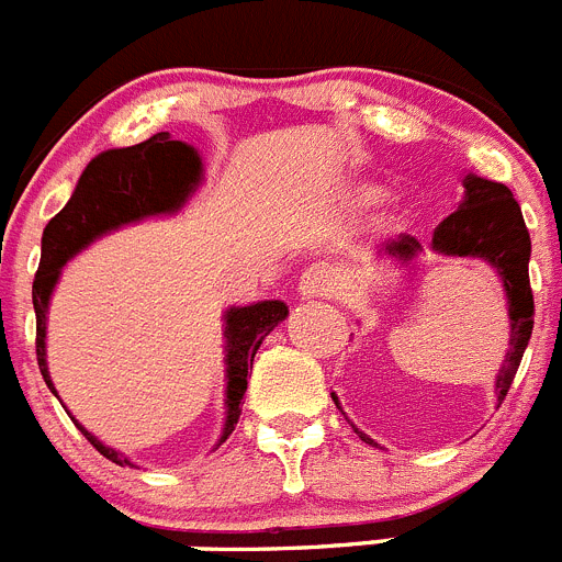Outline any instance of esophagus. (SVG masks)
Returning <instances> with one entry per match:
<instances>
[{
    "instance_id": "34e87169",
    "label": "esophagus",
    "mask_w": 562,
    "mask_h": 562,
    "mask_svg": "<svg viewBox=\"0 0 562 562\" xmlns=\"http://www.w3.org/2000/svg\"><path fill=\"white\" fill-rule=\"evenodd\" d=\"M337 290V278H334L331 267L326 265H312L301 276V284H297V292L303 297H328Z\"/></svg>"
}]
</instances>
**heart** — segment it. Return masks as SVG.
<instances>
[{
	"instance_id": "b5f03b06",
	"label": "heart",
	"mask_w": 562,
	"mask_h": 562,
	"mask_svg": "<svg viewBox=\"0 0 562 562\" xmlns=\"http://www.w3.org/2000/svg\"><path fill=\"white\" fill-rule=\"evenodd\" d=\"M364 194H368V198H370V194H373V189H368V192H364Z\"/></svg>"
}]
</instances>
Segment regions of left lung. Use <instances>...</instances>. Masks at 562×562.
<instances>
[{
	"label": "left lung",
	"mask_w": 562,
	"mask_h": 562,
	"mask_svg": "<svg viewBox=\"0 0 562 562\" xmlns=\"http://www.w3.org/2000/svg\"><path fill=\"white\" fill-rule=\"evenodd\" d=\"M431 247L449 256H476V259L491 261L502 276L509 297V351L496 379V390L498 401H504L509 384L516 379L524 351H527L535 323V301L532 286H529L532 241H529L521 205L504 183L468 175L465 200L454 214H449L437 225ZM418 250L420 241L415 236H401V239L384 245V254L398 256L404 261L412 259ZM359 437L370 442V437H364L362 431Z\"/></svg>",
	"instance_id": "1"
}]
</instances>
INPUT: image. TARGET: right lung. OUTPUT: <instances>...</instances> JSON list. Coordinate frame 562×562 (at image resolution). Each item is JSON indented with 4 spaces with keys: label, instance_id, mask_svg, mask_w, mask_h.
Here are the masks:
<instances>
[{
    "label": "right lung",
    "instance_id": "right-lung-1",
    "mask_svg": "<svg viewBox=\"0 0 562 562\" xmlns=\"http://www.w3.org/2000/svg\"><path fill=\"white\" fill-rule=\"evenodd\" d=\"M200 158L194 147L172 142L169 133H156L147 142L133 144L125 150H108L97 156L77 180V189L69 203L46 223L41 236V261L33 278V306H35V357L46 387L53 390L46 373L44 337H46V303L60 276V267L97 239L100 234L120 225L142 220L147 214L175 211L198 187ZM286 317V303L261 301L254 306L231 308L225 317V337H228V420H225L223 440L234 431L241 415V395L247 390V370L254 368V357L261 339ZM80 426V424H77ZM86 440L116 465H127L122 454L105 449L94 435L82 429Z\"/></svg>",
    "mask_w": 562,
    "mask_h": 562
}]
</instances>
